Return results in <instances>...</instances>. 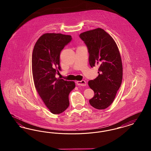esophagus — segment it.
<instances>
[{"label":"esophagus","mask_w":151,"mask_h":151,"mask_svg":"<svg viewBox=\"0 0 151 151\" xmlns=\"http://www.w3.org/2000/svg\"><path fill=\"white\" fill-rule=\"evenodd\" d=\"M76 84L79 86H86V83L85 80H81V81H77L76 82Z\"/></svg>","instance_id":"34e87169"}]
</instances>
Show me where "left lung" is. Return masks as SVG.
Wrapping results in <instances>:
<instances>
[{
  "label": "left lung",
  "mask_w": 151,
  "mask_h": 151,
  "mask_svg": "<svg viewBox=\"0 0 151 151\" xmlns=\"http://www.w3.org/2000/svg\"><path fill=\"white\" fill-rule=\"evenodd\" d=\"M79 36L88 47L91 67L99 66V76L88 81L94 92L89 103L97 109H105L114 100L122 83L123 67L119 51L111 36L101 28L86 31Z\"/></svg>",
  "instance_id": "left-lung-1"
}]
</instances>
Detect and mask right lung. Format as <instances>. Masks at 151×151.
<instances>
[{"mask_svg": "<svg viewBox=\"0 0 151 151\" xmlns=\"http://www.w3.org/2000/svg\"><path fill=\"white\" fill-rule=\"evenodd\" d=\"M72 40L61 33H45L34 46L32 74L36 90L51 113L58 114L69 106L68 95L75 87L74 81L56 78L60 70V54Z\"/></svg>", "mask_w": 151, "mask_h": 151, "instance_id": "right-lung-1", "label": "right lung"}]
</instances>
